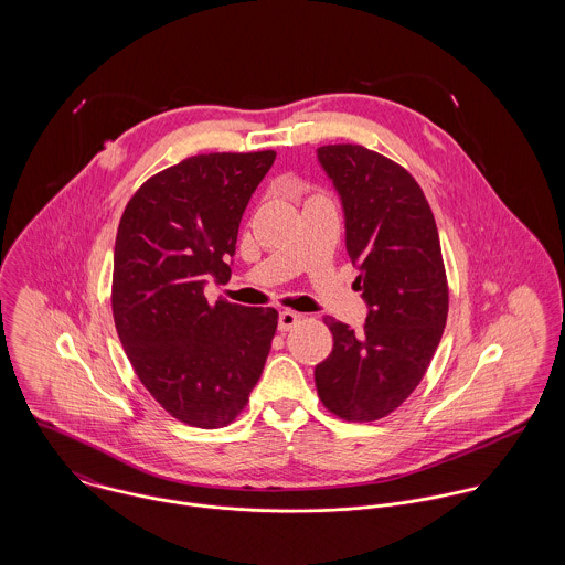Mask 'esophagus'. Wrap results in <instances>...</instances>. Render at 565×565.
<instances>
[{
	"mask_svg": "<svg viewBox=\"0 0 565 565\" xmlns=\"http://www.w3.org/2000/svg\"><path fill=\"white\" fill-rule=\"evenodd\" d=\"M300 313H296V311H282L280 313V318H278V330L280 332H287V330H291L296 323L300 322Z\"/></svg>",
	"mask_w": 565,
	"mask_h": 565,
	"instance_id": "esophagus-1",
	"label": "esophagus"
}]
</instances>
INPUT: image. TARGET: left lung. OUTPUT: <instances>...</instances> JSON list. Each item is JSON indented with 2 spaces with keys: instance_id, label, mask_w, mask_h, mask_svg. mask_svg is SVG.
Returning a JSON list of instances; mask_svg holds the SVG:
<instances>
[{
  "instance_id": "8db88e82",
  "label": "left lung",
  "mask_w": 565,
  "mask_h": 565,
  "mask_svg": "<svg viewBox=\"0 0 565 565\" xmlns=\"http://www.w3.org/2000/svg\"><path fill=\"white\" fill-rule=\"evenodd\" d=\"M343 213L354 280L370 307L361 332L326 316L332 352L316 367L323 406L345 422L387 417L424 379L448 318L437 224L415 178L354 143L318 150Z\"/></svg>"
}]
</instances>
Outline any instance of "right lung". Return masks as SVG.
Returning a JSON list of instances; mask_svg holds the SVG:
<instances>
[{
  "instance_id": "obj_1",
  "label": "right lung",
  "mask_w": 565,
  "mask_h": 565,
  "mask_svg": "<svg viewBox=\"0 0 565 565\" xmlns=\"http://www.w3.org/2000/svg\"><path fill=\"white\" fill-rule=\"evenodd\" d=\"M276 159L189 157L148 178L126 204L113 265V318L135 374L175 419L222 428L260 379L276 309L204 298L231 280L243 211Z\"/></svg>"
}]
</instances>
